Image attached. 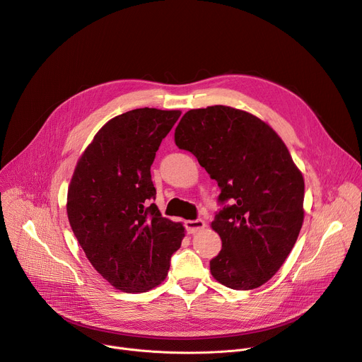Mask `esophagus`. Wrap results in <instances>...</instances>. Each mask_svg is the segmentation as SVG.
<instances>
[{
	"label": "esophagus",
	"mask_w": 362,
	"mask_h": 362,
	"mask_svg": "<svg viewBox=\"0 0 362 362\" xmlns=\"http://www.w3.org/2000/svg\"><path fill=\"white\" fill-rule=\"evenodd\" d=\"M185 227L189 234H195L198 231H202L206 227V224L204 220H194V221H186Z\"/></svg>",
	"instance_id": "1"
}]
</instances>
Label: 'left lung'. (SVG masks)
<instances>
[{
    "label": "left lung",
    "mask_w": 362,
    "mask_h": 362,
    "mask_svg": "<svg viewBox=\"0 0 362 362\" xmlns=\"http://www.w3.org/2000/svg\"><path fill=\"white\" fill-rule=\"evenodd\" d=\"M231 201L211 227L223 249L214 279L247 291L268 282L293 250L304 221V179L281 136L257 116L230 106L192 109L175 131Z\"/></svg>",
    "instance_id": "obj_1"
}]
</instances>
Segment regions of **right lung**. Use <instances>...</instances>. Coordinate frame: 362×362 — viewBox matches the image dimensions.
I'll use <instances>...</instances> for the list:
<instances>
[{
	"instance_id": "right-lung-1",
	"label": "right lung",
	"mask_w": 362,
	"mask_h": 362,
	"mask_svg": "<svg viewBox=\"0 0 362 362\" xmlns=\"http://www.w3.org/2000/svg\"><path fill=\"white\" fill-rule=\"evenodd\" d=\"M180 110L142 107L106 122L72 173L66 214L87 259L112 286L146 293L160 285L185 237L182 223L161 216L151 164Z\"/></svg>"
}]
</instances>
